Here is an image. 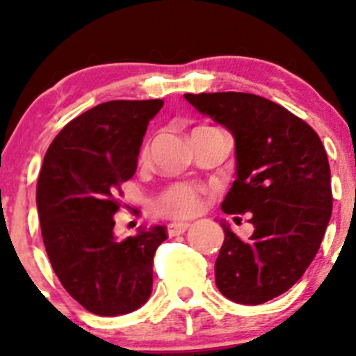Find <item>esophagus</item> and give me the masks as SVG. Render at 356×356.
Segmentation results:
<instances>
[{"label":"esophagus","instance_id":"obj_1","mask_svg":"<svg viewBox=\"0 0 356 356\" xmlns=\"http://www.w3.org/2000/svg\"><path fill=\"white\" fill-rule=\"evenodd\" d=\"M191 224L189 222H172L167 226V234L172 238V236H179V234H184L187 229H189Z\"/></svg>","mask_w":356,"mask_h":356}]
</instances>
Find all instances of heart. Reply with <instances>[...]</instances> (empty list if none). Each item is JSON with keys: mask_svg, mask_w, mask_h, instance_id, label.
Listing matches in <instances>:
<instances>
[{"mask_svg": "<svg viewBox=\"0 0 356 356\" xmlns=\"http://www.w3.org/2000/svg\"><path fill=\"white\" fill-rule=\"evenodd\" d=\"M204 209V194L191 184H172L155 197L154 211L162 218H194Z\"/></svg>", "mask_w": 356, "mask_h": 356, "instance_id": "heart-1", "label": "heart"}]
</instances>
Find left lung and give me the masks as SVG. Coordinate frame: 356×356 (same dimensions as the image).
<instances>
[{
    "label": "left lung",
    "mask_w": 356,
    "mask_h": 356,
    "mask_svg": "<svg viewBox=\"0 0 356 356\" xmlns=\"http://www.w3.org/2000/svg\"><path fill=\"white\" fill-rule=\"evenodd\" d=\"M234 137L236 181L220 207L249 212L254 232L241 241L226 220L216 284L227 300L261 305L305 275L332 218V175L320 137L275 102L241 92L184 95Z\"/></svg>",
    "instance_id": "obj_1"
}]
</instances>
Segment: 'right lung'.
<instances>
[{"mask_svg":"<svg viewBox=\"0 0 356 356\" xmlns=\"http://www.w3.org/2000/svg\"><path fill=\"white\" fill-rule=\"evenodd\" d=\"M162 100H112L87 110L48 147L36 184L43 244L68 295L99 316L132 313L152 293L164 226L113 234L122 182L137 170L149 122Z\"/></svg>","mask_w":356,"mask_h":356,"instance_id":"add662e5","label":"right lung"}]
</instances>
